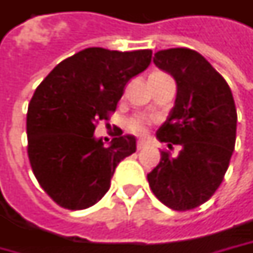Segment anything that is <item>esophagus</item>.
I'll return each mask as SVG.
<instances>
[{
	"mask_svg": "<svg viewBox=\"0 0 253 253\" xmlns=\"http://www.w3.org/2000/svg\"><path fill=\"white\" fill-rule=\"evenodd\" d=\"M145 146H146V142H145V141H138V142H136V149H138V151L143 149Z\"/></svg>",
	"mask_w": 253,
	"mask_h": 253,
	"instance_id": "obj_1",
	"label": "esophagus"
}]
</instances>
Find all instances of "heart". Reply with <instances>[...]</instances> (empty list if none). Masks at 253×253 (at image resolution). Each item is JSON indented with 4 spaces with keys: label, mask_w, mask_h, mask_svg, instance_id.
I'll return each mask as SVG.
<instances>
[{
    "label": "heart",
    "mask_w": 253,
    "mask_h": 253,
    "mask_svg": "<svg viewBox=\"0 0 253 253\" xmlns=\"http://www.w3.org/2000/svg\"><path fill=\"white\" fill-rule=\"evenodd\" d=\"M148 124H149V121L143 117H133L128 121L126 128H128V131L135 133V135H143L146 132Z\"/></svg>",
    "instance_id": "b5f03b06"
}]
</instances>
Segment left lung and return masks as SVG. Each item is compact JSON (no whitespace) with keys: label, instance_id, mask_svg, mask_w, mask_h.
<instances>
[{"label":"left lung","instance_id":"left-lung-1","mask_svg":"<svg viewBox=\"0 0 253 253\" xmlns=\"http://www.w3.org/2000/svg\"><path fill=\"white\" fill-rule=\"evenodd\" d=\"M153 63L177 84L174 107L156 136L169 149H181L174 158L162 151L148 181L165 206L187 211L211 199L224 180L235 148L237 108L224 77L196 50H159Z\"/></svg>","mask_w":253,"mask_h":253}]
</instances>
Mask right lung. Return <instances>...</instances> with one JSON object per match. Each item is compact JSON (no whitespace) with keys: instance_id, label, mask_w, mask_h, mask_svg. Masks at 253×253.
I'll list each match as a JSON object with an SVG mask.
<instances>
[{"instance_id":"right-lung-1","label":"right lung","mask_w":253,"mask_h":253,"mask_svg":"<svg viewBox=\"0 0 253 253\" xmlns=\"http://www.w3.org/2000/svg\"><path fill=\"white\" fill-rule=\"evenodd\" d=\"M152 50L88 47L64 59L38 85L28 107V156L35 177L56 204L84 210L104 197L118 163L136 151L121 133L110 146L94 138L132 77L151 64Z\"/></svg>"}]
</instances>
